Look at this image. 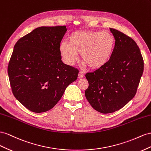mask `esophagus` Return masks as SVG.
I'll use <instances>...</instances> for the list:
<instances>
[{"mask_svg":"<svg viewBox=\"0 0 151 151\" xmlns=\"http://www.w3.org/2000/svg\"><path fill=\"white\" fill-rule=\"evenodd\" d=\"M83 76H84V75H83V73L82 72H81V71H80V72H79V73H78V78H83Z\"/></svg>","mask_w":151,"mask_h":151,"instance_id":"obj_1","label":"esophagus"}]
</instances>
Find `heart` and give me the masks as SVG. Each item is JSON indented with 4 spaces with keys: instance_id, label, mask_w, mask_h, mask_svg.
<instances>
[{
    "instance_id": "heart-1",
    "label": "heart",
    "mask_w": 151,
    "mask_h": 151,
    "mask_svg": "<svg viewBox=\"0 0 151 151\" xmlns=\"http://www.w3.org/2000/svg\"><path fill=\"white\" fill-rule=\"evenodd\" d=\"M114 47V38L108 32L76 31L62 42L59 50L63 61L73 66L78 61V54L86 66L99 69L109 61Z\"/></svg>"
}]
</instances>
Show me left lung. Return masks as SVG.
I'll return each mask as SVG.
<instances>
[{"label": "left lung", "mask_w": 151, "mask_h": 151, "mask_svg": "<svg viewBox=\"0 0 151 151\" xmlns=\"http://www.w3.org/2000/svg\"><path fill=\"white\" fill-rule=\"evenodd\" d=\"M115 39L113 54L104 66L85 77V97L93 108L103 114L122 109L135 96L144 71V59L132 38L109 28Z\"/></svg>", "instance_id": "left-lung-1"}]
</instances>
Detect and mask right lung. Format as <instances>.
Here are the masks:
<instances>
[{
  "label": "right lung",
  "instance_id": "add662e5",
  "mask_svg": "<svg viewBox=\"0 0 151 151\" xmlns=\"http://www.w3.org/2000/svg\"><path fill=\"white\" fill-rule=\"evenodd\" d=\"M66 26L38 27L16 43L7 72L14 96L36 113L51 109L78 70L64 64L59 47Z\"/></svg>",
  "mask_w": 151,
  "mask_h": 151
}]
</instances>
